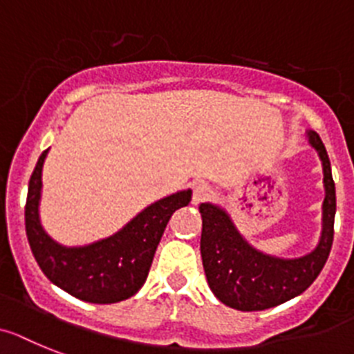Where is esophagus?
<instances>
[{"label": "esophagus", "mask_w": 354, "mask_h": 354, "mask_svg": "<svg viewBox=\"0 0 354 354\" xmlns=\"http://www.w3.org/2000/svg\"><path fill=\"white\" fill-rule=\"evenodd\" d=\"M210 198V187L203 182H196L192 185V203L200 205Z\"/></svg>", "instance_id": "34e87169"}]
</instances>
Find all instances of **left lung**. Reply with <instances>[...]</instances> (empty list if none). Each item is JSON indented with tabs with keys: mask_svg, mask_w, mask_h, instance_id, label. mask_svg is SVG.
Masks as SVG:
<instances>
[{
	"mask_svg": "<svg viewBox=\"0 0 354 354\" xmlns=\"http://www.w3.org/2000/svg\"><path fill=\"white\" fill-rule=\"evenodd\" d=\"M311 147L322 160L326 198L322 203V236L313 252L299 259H281L255 250L243 239L227 212L201 203V259L207 283L223 304L239 311H261L283 304L311 286L328 261L335 234L337 194L331 163L320 136L308 131Z\"/></svg>",
	"mask_w": 354,
	"mask_h": 354,
	"instance_id": "left-lung-1",
	"label": "left lung"
}]
</instances>
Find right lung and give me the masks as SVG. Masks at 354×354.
<instances>
[{
    "instance_id": "1",
    "label": "right lung",
    "mask_w": 354,
    "mask_h": 354,
    "mask_svg": "<svg viewBox=\"0 0 354 354\" xmlns=\"http://www.w3.org/2000/svg\"><path fill=\"white\" fill-rule=\"evenodd\" d=\"M48 149L37 160L25 205L26 237L43 273L70 295L93 304L126 301L144 286L154 252L178 209L191 201V191L171 194L149 205L117 234L86 246H62L39 221L41 172Z\"/></svg>"
}]
</instances>
